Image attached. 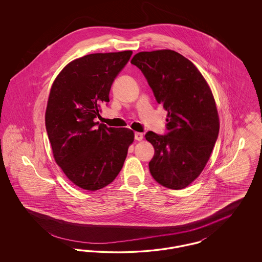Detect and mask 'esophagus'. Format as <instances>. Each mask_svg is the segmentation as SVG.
Masks as SVG:
<instances>
[{"label": "esophagus", "mask_w": 262, "mask_h": 262, "mask_svg": "<svg viewBox=\"0 0 262 262\" xmlns=\"http://www.w3.org/2000/svg\"><path fill=\"white\" fill-rule=\"evenodd\" d=\"M135 138H136V140H137V141H141L143 139V134L136 133L135 134Z\"/></svg>", "instance_id": "1"}]
</instances>
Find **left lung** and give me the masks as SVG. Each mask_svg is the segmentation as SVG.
Returning <instances> with one entry per match:
<instances>
[{"instance_id": "left-lung-1", "label": "left lung", "mask_w": 262, "mask_h": 262, "mask_svg": "<svg viewBox=\"0 0 262 262\" xmlns=\"http://www.w3.org/2000/svg\"><path fill=\"white\" fill-rule=\"evenodd\" d=\"M130 62L142 72L168 112V134L145 135L155 150L150 173L163 187L185 188L203 171L219 134L211 89L198 68L174 51L139 52Z\"/></svg>"}]
</instances>
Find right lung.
<instances>
[{
	"label": "right lung",
	"mask_w": 262,
	"mask_h": 262,
	"mask_svg": "<svg viewBox=\"0 0 262 262\" xmlns=\"http://www.w3.org/2000/svg\"><path fill=\"white\" fill-rule=\"evenodd\" d=\"M133 51L96 53L69 62L55 78L45 123L53 156L76 187L97 190L120 173L135 134L99 122L113 81Z\"/></svg>",
	"instance_id": "obj_1"
}]
</instances>
